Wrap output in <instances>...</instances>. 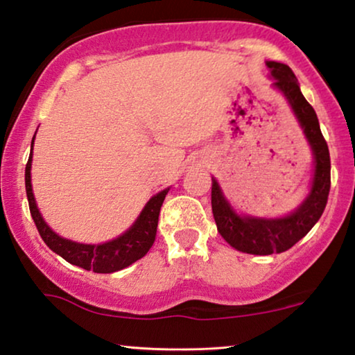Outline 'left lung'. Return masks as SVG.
<instances>
[{"label":"left lung","instance_id":"8db88e82","mask_svg":"<svg viewBox=\"0 0 355 355\" xmlns=\"http://www.w3.org/2000/svg\"><path fill=\"white\" fill-rule=\"evenodd\" d=\"M266 67L273 79L271 87L288 101L310 145L313 155V176L310 191L302 203L279 218L241 215L227 200L216 179L211 178V210L218 232L236 250L252 255L281 254L302 239L322 216L331 184V163L327 140L320 130L317 113L300 92L297 77L283 62L266 61Z\"/></svg>","mask_w":355,"mask_h":355}]
</instances>
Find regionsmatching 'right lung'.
Listing matches in <instances>:
<instances>
[{
    "instance_id": "add662e5",
    "label": "right lung",
    "mask_w": 355,
    "mask_h": 355,
    "mask_svg": "<svg viewBox=\"0 0 355 355\" xmlns=\"http://www.w3.org/2000/svg\"><path fill=\"white\" fill-rule=\"evenodd\" d=\"M33 140H35V135L32 139V150ZM31 169L32 152L26 164V191L28 207H31V215L45 244L55 254L62 257L66 261H69L71 265L80 266V268L89 271L94 270L95 273H114V271L128 268L134 261L142 259L150 250V247L153 245L155 236H157L159 208H162L164 197L169 192V187L150 198L145 203L144 210L140 211L137 220L132 223V226L116 237V239L106 241L103 244H80V242L66 239V237L56 234L46 225V221L43 220L32 191Z\"/></svg>"
}]
</instances>
